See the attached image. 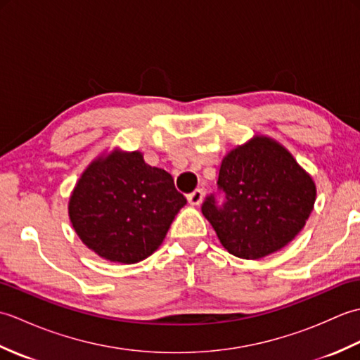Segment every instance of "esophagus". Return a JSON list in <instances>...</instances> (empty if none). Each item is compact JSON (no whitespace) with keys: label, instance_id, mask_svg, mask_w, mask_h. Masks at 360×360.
<instances>
[{"label":"esophagus","instance_id":"obj_1","mask_svg":"<svg viewBox=\"0 0 360 360\" xmlns=\"http://www.w3.org/2000/svg\"><path fill=\"white\" fill-rule=\"evenodd\" d=\"M202 198H204L202 188H196V190H193L192 193L187 195V200H188V202L192 204V205H198V204H200V202L202 201Z\"/></svg>","mask_w":360,"mask_h":360}]
</instances>
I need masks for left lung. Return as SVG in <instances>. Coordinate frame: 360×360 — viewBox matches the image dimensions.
I'll return each mask as SVG.
<instances>
[{"mask_svg":"<svg viewBox=\"0 0 360 360\" xmlns=\"http://www.w3.org/2000/svg\"><path fill=\"white\" fill-rule=\"evenodd\" d=\"M215 195L202 202V215L227 252L258 259L285 248L314 209L316 184L277 141L255 136L223 159Z\"/></svg>","mask_w":360,"mask_h":360,"instance_id":"obj_1","label":"left lung"}]
</instances>
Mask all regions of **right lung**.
I'll list each match as a JSON object with an SVG mask.
<instances>
[{
	"instance_id": "add662e5",
	"label": "right lung",
	"mask_w": 360,
	"mask_h": 360,
	"mask_svg": "<svg viewBox=\"0 0 360 360\" xmlns=\"http://www.w3.org/2000/svg\"><path fill=\"white\" fill-rule=\"evenodd\" d=\"M186 202L170 173L145 164L139 151L114 150L83 172L68 210L74 231L91 250L110 262L133 264L162 244Z\"/></svg>"
}]
</instances>
